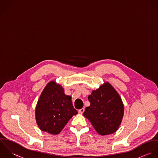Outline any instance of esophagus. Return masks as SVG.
<instances>
[{"instance_id":"esophagus-1","label":"esophagus","mask_w":158,"mask_h":158,"mask_svg":"<svg viewBox=\"0 0 158 158\" xmlns=\"http://www.w3.org/2000/svg\"><path fill=\"white\" fill-rule=\"evenodd\" d=\"M84 110H85V109H84V108H82V109H79V110H78V112H79V114H83L84 113Z\"/></svg>"}]
</instances>
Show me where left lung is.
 I'll list each match as a JSON object with an SVG mask.
<instances>
[{
  "instance_id": "8db88e82",
  "label": "left lung",
  "mask_w": 158,
  "mask_h": 158,
  "mask_svg": "<svg viewBox=\"0 0 158 158\" xmlns=\"http://www.w3.org/2000/svg\"><path fill=\"white\" fill-rule=\"evenodd\" d=\"M90 105L85 108L84 116L96 132L105 135L115 132L119 127L124 114V106L118 92L109 82L93 90L88 96Z\"/></svg>"
}]
</instances>
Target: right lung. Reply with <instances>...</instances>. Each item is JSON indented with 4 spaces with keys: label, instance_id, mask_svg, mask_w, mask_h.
<instances>
[{
    "label": "right lung",
    "instance_id": "add662e5",
    "mask_svg": "<svg viewBox=\"0 0 158 158\" xmlns=\"http://www.w3.org/2000/svg\"><path fill=\"white\" fill-rule=\"evenodd\" d=\"M77 111L71 97L64 94L63 87L55 81L49 82L40 96L35 109V119L40 129L56 135Z\"/></svg>",
    "mask_w": 158,
    "mask_h": 158
}]
</instances>
